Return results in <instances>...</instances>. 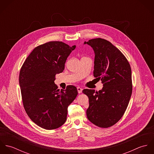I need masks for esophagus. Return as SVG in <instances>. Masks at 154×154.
I'll return each mask as SVG.
<instances>
[{
  "instance_id": "34e87169",
  "label": "esophagus",
  "mask_w": 154,
  "mask_h": 154,
  "mask_svg": "<svg viewBox=\"0 0 154 154\" xmlns=\"http://www.w3.org/2000/svg\"><path fill=\"white\" fill-rule=\"evenodd\" d=\"M77 90H78V93H79V94L81 93V92H82V89L81 88H80L79 87H77Z\"/></svg>"
}]
</instances>
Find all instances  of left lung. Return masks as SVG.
I'll return each instance as SVG.
<instances>
[{
    "label": "left lung",
    "mask_w": 154,
    "mask_h": 154,
    "mask_svg": "<svg viewBox=\"0 0 154 154\" xmlns=\"http://www.w3.org/2000/svg\"><path fill=\"white\" fill-rule=\"evenodd\" d=\"M95 54L94 76L103 84L102 89H85L89 98L88 120L107 128L116 123L126 110L132 92V70L123 53L110 42L95 38L85 42Z\"/></svg>",
    "instance_id": "left-lung-1"
}]
</instances>
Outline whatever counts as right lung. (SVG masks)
I'll return each instance as SVG.
<instances>
[{"instance_id": "right-lung-1", "label": "right lung", "mask_w": 154, "mask_h": 154, "mask_svg": "<svg viewBox=\"0 0 154 154\" xmlns=\"http://www.w3.org/2000/svg\"><path fill=\"white\" fill-rule=\"evenodd\" d=\"M75 48L62 42L42 44L32 51L21 69L19 83L24 109L31 120L45 129H57L65 123L67 107L78 95L75 86L60 91L54 82Z\"/></svg>"}]
</instances>
